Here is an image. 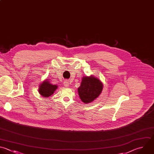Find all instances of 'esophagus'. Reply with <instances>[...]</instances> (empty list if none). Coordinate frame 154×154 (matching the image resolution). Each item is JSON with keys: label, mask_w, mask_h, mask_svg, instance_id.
Here are the masks:
<instances>
[{"label": "esophagus", "mask_w": 154, "mask_h": 154, "mask_svg": "<svg viewBox=\"0 0 154 154\" xmlns=\"http://www.w3.org/2000/svg\"><path fill=\"white\" fill-rule=\"evenodd\" d=\"M64 85L66 87H68L69 86V82L68 81H64Z\"/></svg>", "instance_id": "34e87169"}]
</instances>
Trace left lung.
<instances>
[{
  "instance_id": "1",
  "label": "left lung",
  "mask_w": 154,
  "mask_h": 154,
  "mask_svg": "<svg viewBox=\"0 0 154 154\" xmlns=\"http://www.w3.org/2000/svg\"><path fill=\"white\" fill-rule=\"evenodd\" d=\"M103 83L93 75L82 77L78 92L81 100L84 103H90L99 96L103 90Z\"/></svg>"
}]
</instances>
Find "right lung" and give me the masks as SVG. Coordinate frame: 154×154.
Here are the masks:
<instances>
[{
    "instance_id": "1",
    "label": "right lung",
    "mask_w": 154,
    "mask_h": 154,
    "mask_svg": "<svg viewBox=\"0 0 154 154\" xmlns=\"http://www.w3.org/2000/svg\"><path fill=\"white\" fill-rule=\"evenodd\" d=\"M58 87L57 85L51 84L49 79H46L39 85L38 92L43 97H49L54 94Z\"/></svg>"
}]
</instances>
